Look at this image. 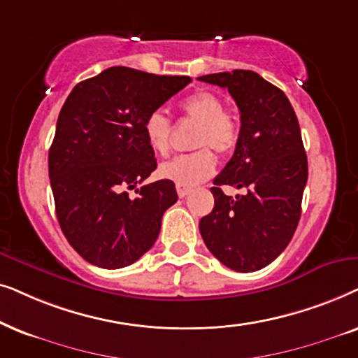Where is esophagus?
<instances>
[{"mask_svg":"<svg viewBox=\"0 0 358 358\" xmlns=\"http://www.w3.org/2000/svg\"><path fill=\"white\" fill-rule=\"evenodd\" d=\"M189 192H192L189 188H185V187H180V185H176V193H178L180 198H187Z\"/></svg>","mask_w":358,"mask_h":358,"instance_id":"34e87169","label":"esophagus"}]
</instances>
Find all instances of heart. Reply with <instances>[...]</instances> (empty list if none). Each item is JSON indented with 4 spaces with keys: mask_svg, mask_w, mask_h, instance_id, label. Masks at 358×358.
I'll return each instance as SVG.
<instances>
[{
    "mask_svg": "<svg viewBox=\"0 0 358 358\" xmlns=\"http://www.w3.org/2000/svg\"><path fill=\"white\" fill-rule=\"evenodd\" d=\"M180 109L185 117L198 124L193 145L199 150L164 162L159 166V175L175 185L189 188L208 180L216 170V157L211 150H201V147L209 146L222 155L229 154L239 142L241 124L234 113L222 108L221 98L209 92H198L185 98ZM170 132L171 121L164 111L155 109L147 114L144 134L155 154L165 155L169 152Z\"/></svg>",
    "mask_w": 358,
    "mask_h": 358,
    "instance_id": "obj_1",
    "label": "heart"
}]
</instances>
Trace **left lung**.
Instances as JSON below:
<instances>
[{
	"instance_id": "left-lung-1",
	"label": "left lung",
	"mask_w": 358,
	"mask_h": 358,
	"mask_svg": "<svg viewBox=\"0 0 358 358\" xmlns=\"http://www.w3.org/2000/svg\"><path fill=\"white\" fill-rule=\"evenodd\" d=\"M226 88L241 111L234 155L214 178V208L199 221L204 244L236 271H257L287 249L301 217L308 159L287 94L252 70L199 76ZM224 184L245 189L236 199Z\"/></svg>"
}]
</instances>
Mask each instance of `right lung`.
Listing matches in <instances>:
<instances>
[{
	"mask_svg": "<svg viewBox=\"0 0 358 358\" xmlns=\"http://www.w3.org/2000/svg\"><path fill=\"white\" fill-rule=\"evenodd\" d=\"M192 82L189 76L111 66L80 82L65 99L49 150L55 213L70 245L90 264L122 268L159 237L176 203L170 180L136 188L157 169L144 134L147 114Z\"/></svg>",
	"mask_w": 358,
	"mask_h": 358,
	"instance_id": "1",
	"label": "right lung"
}]
</instances>
